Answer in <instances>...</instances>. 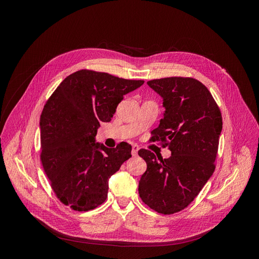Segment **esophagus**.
Here are the masks:
<instances>
[{
	"label": "esophagus",
	"instance_id": "34e87169",
	"mask_svg": "<svg viewBox=\"0 0 259 259\" xmlns=\"http://www.w3.org/2000/svg\"><path fill=\"white\" fill-rule=\"evenodd\" d=\"M138 150H139V147L137 145H133L132 146V154L133 155H137Z\"/></svg>",
	"mask_w": 259,
	"mask_h": 259
}]
</instances>
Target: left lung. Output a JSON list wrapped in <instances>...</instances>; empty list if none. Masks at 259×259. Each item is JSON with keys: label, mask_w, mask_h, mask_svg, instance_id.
<instances>
[{"label": "left lung", "mask_w": 259, "mask_h": 259, "mask_svg": "<svg viewBox=\"0 0 259 259\" xmlns=\"http://www.w3.org/2000/svg\"><path fill=\"white\" fill-rule=\"evenodd\" d=\"M147 84L165 108L150 142H162L171 155L163 159L140 149L147 169L138 192L149 207L169 215L189 205L213 175L223 117L206 86L193 77H164Z\"/></svg>", "instance_id": "left-lung-1"}]
</instances>
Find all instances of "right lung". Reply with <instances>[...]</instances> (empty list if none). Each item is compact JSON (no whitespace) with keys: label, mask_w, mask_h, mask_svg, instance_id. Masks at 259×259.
<instances>
[{"label":"right lung","mask_w":259,"mask_h":259,"mask_svg":"<svg viewBox=\"0 0 259 259\" xmlns=\"http://www.w3.org/2000/svg\"><path fill=\"white\" fill-rule=\"evenodd\" d=\"M106 72L79 70L46 101L40 119L41 162L61 203L74 210L96 208L108 197V180L132 154V146L95 143L101 122H110L123 96L144 84Z\"/></svg>","instance_id":"1"}]
</instances>
